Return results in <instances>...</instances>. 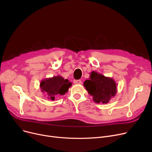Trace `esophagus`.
Here are the masks:
<instances>
[{
  "label": "esophagus",
  "instance_id": "34e87169",
  "mask_svg": "<svg viewBox=\"0 0 152 152\" xmlns=\"http://www.w3.org/2000/svg\"><path fill=\"white\" fill-rule=\"evenodd\" d=\"M73 83L76 84H81V80H74Z\"/></svg>",
  "mask_w": 152,
  "mask_h": 152
}]
</instances>
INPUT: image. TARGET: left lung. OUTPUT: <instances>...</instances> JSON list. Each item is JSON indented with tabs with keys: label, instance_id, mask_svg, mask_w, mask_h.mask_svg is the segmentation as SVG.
Masks as SVG:
<instances>
[{
	"label": "left lung",
	"instance_id": "obj_1",
	"mask_svg": "<svg viewBox=\"0 0 152 152\" xmlns=\"http://www.w3.org/2000/svg\"><path fill=\"white\" fill-rule=\"evenodd\" d=\"M87 91L97 103H107L117 93V84L113 78L106 77L96 71L90 73L89 79L84 83Z\"/></svg>",
	"mask_w": 152,
	"mask_h": 152
}]
</instances>
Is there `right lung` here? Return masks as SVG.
<instances>
[{
    "label": "right lung",
    "mask_w": 152,
    "mask_h": 152,
    "mask_svg": "<svg viewBox=\"0 0 152 152\" xmlns=\"http://www.w3.org/2000/svg\"><path fill=\"white\" fill-rule=\"evenodd\" d=\"M71 85L72 83L68 79H65L60 76H57L42 79L40 83V87L41 91L46 94L48 99L54 100L59 95H64L67 92Z\"/></svg>",
    "instance_id": "obj_1"
}]
</instances>
